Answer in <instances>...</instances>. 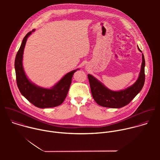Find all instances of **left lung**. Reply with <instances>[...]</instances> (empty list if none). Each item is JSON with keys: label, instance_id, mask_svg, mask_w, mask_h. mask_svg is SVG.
<instances>
[{"label": "left lung", "instance_id": "8db88e82", "mask_svg": "<svg viewBox=\"0 0 160 160\" xmlns=\"http://www.w3.org/2000/svg\"><path fill=\"white\" fill-rule=\"evenodd\" d=\"M140 52H142L139 48ZM142 64L139 77L137 81L128 88L119 91H113L107 88L96 78L88 75L91 93L94 101L99 105L111 108H122L130 102L142 90L145 82V59L142 54Z\"/></svg>", "mask_w": 160, "mask_h": 160}]
</instances>
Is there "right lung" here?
Returning <instances> with one entry per match:
<instances>
[{"mask_svg": "<svg viewBox=\"0 0 160 160\" xmlns=\"http://www.w3.org/2000/svg\"><path fill=\"white\" fill-rule=\"evenodd\" d=\"M35 32H28L22 41L15 58L14 67L18 87L21 94L32 104L39 108H53L61 104L69 90L73 75L79 69L66 74L50 88L39 87L32 82L27 77L22 66V55L28 37Z\"/></svg>", "mask_w": 160, "mask_h": 160, "instance_id": "add662e5", "label": "right lung"}]
</instances>
